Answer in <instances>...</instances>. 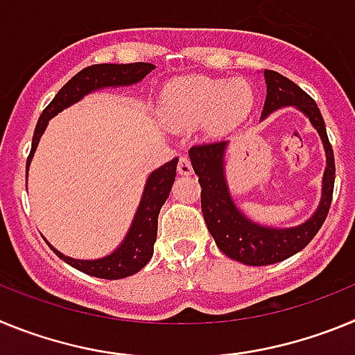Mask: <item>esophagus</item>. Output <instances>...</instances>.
<instances>
[{
	"label": "esophagus",
	"mask_w": 355,
	"mask_h": 355,
	"mask_svg": "<svg viewBox=\"0 0 355 355\" xmlns=\"http://www.w3.org/2000/svg\"><path fill=\"white\" fill-rule=\"evenodd\" d=\"M178 174L181 175H190L192 174V162L188 156H181L180 163H178Z\"/></svg>",
	"instance_id": "1"
}]
</instances>
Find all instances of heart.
<instances>
[{"mask_svg": "<svg viewBox=\"0 0 355 355\" xmlns=\"http://www.w3.org/2000/svg\"><path fill=\"white\" fill-rule=\"evenodd\" d=\"M254 106V90L245 80L184 76L172 81L163 96L165 121L192 130L206 121L209 133L220 135L240 124Z\"/></svg>", "mask_w": 355, "mask_h": 355, "instance_id": "b5f03b06", "label": "heart"}]
</instances>
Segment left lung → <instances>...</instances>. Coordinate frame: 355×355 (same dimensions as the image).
Wrapping results in <instances>:
<instances>
[{
  "label": "left lung",
  "instance_id": "obj_1",
  "mask_svg": "<svg viewBox=\"0 0 355 355\" xmlns=\"http://www.w3.org/2000/svg\"><path fill=\"white\" fill-rule=\"evenodd\" d=\"M263 76L266 83V99L261 119L284 106H295L300 110L311 121L313 128L318 131L320 139L324 142L327 167L322 180V199L318 208L304 224L295 227H266L243 215L229 193L224 167L229 142L200 144L188 150L193 172L199 175V184L202 188L200 208L216 247L227 258L249 266H265L284 261L302 250L315 238L327 218L336 174L334 153L325 131L324 117L313 97L279 72L265 71Z\"/></svg>",
  "mask_w": 355,
  "mask_h": 355
}]
</instances>
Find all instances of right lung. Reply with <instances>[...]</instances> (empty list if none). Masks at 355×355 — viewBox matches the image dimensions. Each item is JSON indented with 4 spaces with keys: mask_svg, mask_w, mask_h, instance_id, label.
Wrapping results in <instances>:
<instances>
[{
    "mask_svg": "<svg viewBox=\"0 0 355 355\" xmlns=\"http://www.w3.org/2000/svg\"><path fill=\"white\" fill-rule=\"evenodd\" d=\"M153 69H155V65L146 64V62H135V64H97L85 67L83 71L78 72L76 76H72L58 90L55 99L44 108L42 115H40L39 122H37L26 168L30 167L31 158L35 155V149L39 146L40 137L46 131L48 122L56 114H60L62 110L78 103L87 94L94 92V90L106 89V87H130V85L139 83ZM175 167H178V158L171 159V162H167L159 168L150 172L146 181V188H144L139 209H137L133 222H131L130 231H128L126 238L122 240L121 245L112 254L99 259H74L64 256L51 243H48V245L67 265L74 266L76 270L83 272V274L94 275V277L122 279L137 274L149 263V259L153 258V252H155L156 233H158V215L162 206L167 200L168 193H171L172 183L175 180Z\"/></svg>",
    "mask_w": 355,
    "mask_h": 355,
    "instance_id": "1",
    "label": "right lung"
}]
</instances>
